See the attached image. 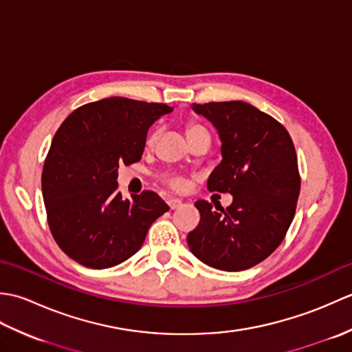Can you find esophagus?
Wrapping results in <instances>:
<instances>
[{"label":"esophagus","mask_w":352,"mask_h":352,"mask_svg":"<svg viewBox=\"0 0 352 352\" xmlns=\"http://www.w3.org/2000/svg\"><path fill=\"white\" fill-rule=\"evenodd\" d=\"M168 206H169L170 210H175V208H178V207L182 206V201L177 199V198H170V199L168 201Z\"/></svg>","instance_id":"34e87169"}]
</instances>
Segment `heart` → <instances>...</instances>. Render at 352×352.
<instances>
[{"instance_id": "heart-1", "label": "heart", "mask_w": 352, "mask_h": 352, "mask_svg": "<svg viewBox=\"0 0 352 352\" xmlns=\"http://www.w3.org/2000/svg\"><path fill=\"white\" fill-rule=\"evenodd\" d=\"M198 131H206V130L203 129V126H199V125H189V129H188V136H190V134H195V133H198ZM155 136H157V133H153L151 136H149L148 142H154ZM164 182H166V183L170 186V188L178 189V190L186 188V182L183 180V178H180V177L164 175Z\"/></svg>"}]
</instances>
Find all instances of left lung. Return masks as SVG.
Segmentation results:
<instances>
[{"mask_svg":"<svg viewBox=\"0 0 352 352\" xmlns=\"http://www.w3.org/2000/svg\"><path fill=\"white\" fill-rule=\"evenodd\" d=\"M210 122L221 140L222 160L207 189L228 192L233 203L213 210L199 199L201 219L188 234L193 256L219 271L256 266L276 250L294 221L300 172L287 130L248 102L192 104Z\"/></svg>","mask_w":352,"mask_h":352,"instance_id":"8db88e82","label":"left lung"}]
</instances>
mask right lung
<instances>
[{
    "mask_svg": "<svg viewBox=\"0 0 352 352\" xmlns=\"http://www.w3.org/2000/svg\"><path fill=\"white\" fill-rule=\"evenodd\" d=\"M174 110L111 96L74 110L51 142L42 193L52 237L66 256L106 269L134 256L151 223L169 210L154 192L124 199L119 164L139 162L148 129Z\"/></svg>",
    "mask_w": 352,
    "mask_h": 352,
    "instance_id": "right-lung-1",
    "label": "right lung"
}]
</instances>
